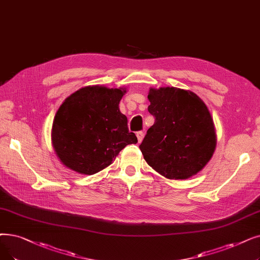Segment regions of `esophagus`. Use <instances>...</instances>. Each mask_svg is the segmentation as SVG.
<instances>
[{"instance_id": "esophagus-1", "label": "esophagus", "mask_w": 260, "mask_h": 260, "mask_svg": "<svg viewBox=\"0 0 260 260\" xmlns=\"http://www.w3.org/2000/svg\"><path fill=\"white\" fill-rule=\"evenodd\" d=\"M136 136H137V139H138V142L140 143L141 141H142V139H143V137H144V134H143V132H137V134H136Z\"/></svg>"}]
</instances>
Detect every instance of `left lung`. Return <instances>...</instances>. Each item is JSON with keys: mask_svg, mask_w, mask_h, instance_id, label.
Masks as SVG:
<instances>
[{"mask_svg": "<svg viewBox=\"0 0 260 260\" xmlns=\"http://www.w3.org/2000/svg\"><path fill=\"white\" fill-rule=\"evenodd\" d=\"M155 118L139 148L145 161L169 179H186L204 168L216 149V132L205 103L192 91L151 88Z\"/></svg>", "mask_w": 260, "mask_h": 260, "instance_id": "1", "label": "left lung"}]
</instances>
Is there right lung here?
<instances>
[{
  "mask_svg": "<svg viewBox=\"0 0 260 260\" xmlns=\"http://www.w3.org/2000/svg\"><path fill=\"white\" fill-rule=\"evenodd\" d=\"M123 88L87 86L68 96L54 118L53 148L62 165L92 175L115 160L137 137L127 127V118L119 103Z\"/></svg>",
  "mask_w": 260,
  "mask_h": 260,
  "instance_id": "1",
  "label": "right lung"
}]
</instances>
